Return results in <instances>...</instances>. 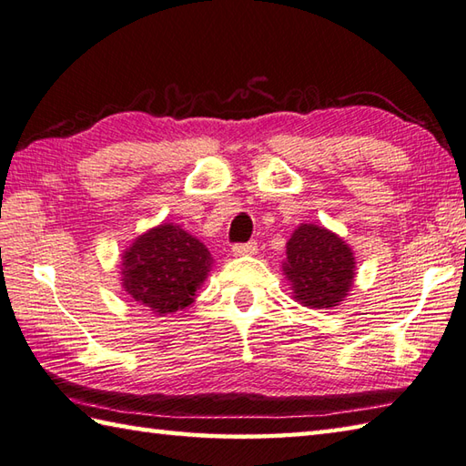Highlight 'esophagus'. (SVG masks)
I'll use <instances>...</instances> for the list:
<instances>
[{
	"label": "esophagus",
	"mask_w": 466,
	"mask_h": 466,
	"mask_svg": "<svg viewBox=\"0 0 466 466\" xmlns=\"http://www.w3.org/2000/svg\"><path fill=\"white\" fill-rule=\"evenodd\" d=\"M257 250H258V242H254V240L232 246L234 257H248V254H257Z\"/></svg>",
	"instance_id": "esophagus-1"
}]
</instances>
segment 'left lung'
<instances>
[{"label":"left lung","instance_id":"left-lung-1","mask_svg":"<svg viewBox=\"0 0 466 466\" xmlns=\"http://www.w3.org/2000/svg\"><path fill=\"white\" fill-rule=\"evenodd\" d=\"M353 270L350 246L323 226H299L287 242L285 275L305 307H335L353 285Z\"/></svg>","mask_w":466,"mask_h":466}]
</instances>
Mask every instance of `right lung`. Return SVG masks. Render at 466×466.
Masks as SVG:
<instances>
[{
	"label": "right lung",
	"mask_w": 466,
	"mask_h": 466,
	"mask_svg": "<svg viewBox=\"0 0 466 466\" xmlns=\"http://www.w3.org/2000/svg\"><path fill=\"white\" fill-rule=\"evenodd\" d=\"M212 257L179 226L161 224L139 236L123 257V287L153 313H173L194 300Z\"/></svg>",
	"instance_id": "obj_1"
}]
</instances>
